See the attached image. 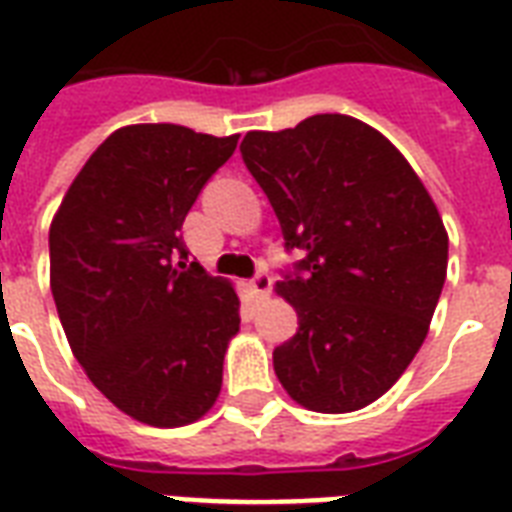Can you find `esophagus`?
Wrapping results in <instances>:
<instances>
[{
	"label": "esophagus",
	"mask_w": 512,
	"mask_h": 512,
	"mask_svg": "<svg viewBox=\"0 0 512 512\" xmlns=\"http://www.w3.org/2000/svg\"><path fill=\"white\" fill-rule=\"evenodd\" d=\"M271 287H273V279L268 271H257L255 276L249 279V290H252L255 298H265V295L271 292Z\"/></svg>",
	"instance_id": "34e87169"
}]
</instances>
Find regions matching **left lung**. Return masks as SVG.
I'll return each mask as SVG.
<instances>
[{
    "mask_svg": "<svg viewBox=\"0 0 512 512\" xmlns=\"http://www.w3.org/2000/svg\"><path fill=\"white\" fill-rule=\"evenodd\" d=\"M241 158L303 255L279 282L298 333L273 370L308 411H360L427 338L448 265L438 209L395 144L354 117L249 131Z\"/></svg>",
    "mask_w": 512,
    "mask_h": 512,
    "instance_id": "8db88e82",
    "label": "left lung"
}]
</instances>
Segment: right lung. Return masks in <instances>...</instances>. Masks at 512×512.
<instances>
[{
	"label": "right lung",
	"mask_w": 512,
	"mask_h": 512,
	"mask_svg": "<svg viewBox=\"0 0 512 512\" xmlns=\"http://www.w3.org/2000/svg\"><path fill=\"white\" fill-rule=\"evenodd\" d=\"M239 136L126 126L93 152L50 225V290L74 357L152 427L201 419L222 386L239 295L187 263L182 222Z\"/></svg>",
	"instance_id": "1"
}]
</instances>
